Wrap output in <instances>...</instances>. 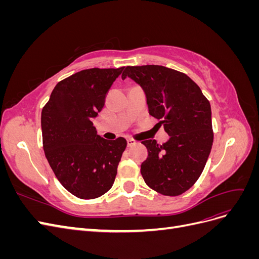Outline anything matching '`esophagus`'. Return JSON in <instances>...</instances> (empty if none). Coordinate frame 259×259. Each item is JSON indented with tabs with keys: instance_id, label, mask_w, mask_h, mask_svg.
<instances>
[{
	"instance_id": "obj_1",
	"label": "esophagus",
	"mask_w": 259,
	"mask_h": 259,
	"mask_svg": "<svg viewBox=\"0 0 259 259\" xmlns=\"http://www.w3.org/2000/svg\"><path fill=\"white\" fill-rule=\"evenodd\" d=\"M135 144H136V140H135V139H133V138H127V146H128V147L134 146Z\"/></svg>"
}]
</instances>
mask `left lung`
<instances>
[{
	"label": "left lung",
	"mask_w": 259,
	"mask_h": 259,
	"mask_svg": "<svg viewBox=\"0 0 259 259\" xmlns=\"http://www.w3.org/2000/svg\"><path fill=\"white\" fill-rule=\"evenodd\" d=\"M126 76L142 86L149 114L161 120L169 136L163 145L142 142L148 158L140 173L154 191L176 197L195 184L208 159L214 139L209 101L189 76L174 69L127 66L122 79Z\"/></svg>",
	"instance_id": "8db88e82"
}]
</instances>
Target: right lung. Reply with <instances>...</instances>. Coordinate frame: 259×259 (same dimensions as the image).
Wrapping results in <instances>:
<instances>
[{"mask_svg":"<svg viewBox=\"0 0 259 259\" xmlns=\"http://www.w3.org/2000/svg\"><path fill=\"white\" fill-rule=\"evenodd\" d=\"M124 67L82 70L60 81L41 115L43 149L59 183L83 200L111 189L126 139L97 135L93 119Z\"/></svg>","mask_w":259,"mask_h":259,"instance_id":"right-lung-1","label":"right lung"}]
</instances>
